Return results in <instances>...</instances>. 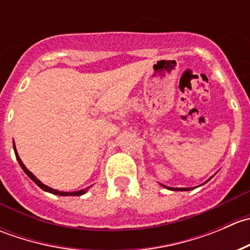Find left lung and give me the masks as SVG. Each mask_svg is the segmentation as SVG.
<instances>
[{
	"instance_id": "obj_1",
	"label": "left lung",
	"mask_w": 250,
	"mask_h": 250,
	"mask_svg": "<svg viewBox=\"0 0 250 250\" xmlns=\"http://www.w3.org/2000/svg\"><path fill=\"white\" fill-rule=\"evenodd\" d=\"M170 190H176V191H188V190H191V188H170Z\"/></svg>"
}]
</instances>
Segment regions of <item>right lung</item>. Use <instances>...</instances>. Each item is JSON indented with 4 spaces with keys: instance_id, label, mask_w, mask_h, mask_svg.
Instances as JSON below:
<instances>
[{
    "instance_id": "obj_1",
    "label": "right lung",
    "mask_w": 250,
    "mask_h": 250,
    "mask_svg": "<svg viewBox=\"0 0 250 250\" xmlns=\"http://www.w3.org/2000/svg\"><path fill=\"white\" fill-rule=\"evenodd\" d=\"M14 152H16V157H17L18 162H19L20 167L22 168V170H24V172L27 174V176H29V178L31 179V180L34 181L35 184H37V185H39L40 188H42V190L47 191V192H50V193H54V195H59V196H81V195H83V193H85V190L75 191V192H62V191H58V190H54V188H48L47 185H44V184H42L41 181H40L39 179H37L36 176L34 175V174H32L31 172H30L29 169H27L26 167H25L24 163L21 162V160H20V157H19V156H18V152H17V150H16V145H14Z\"/></svg>"
}]
</instances>
